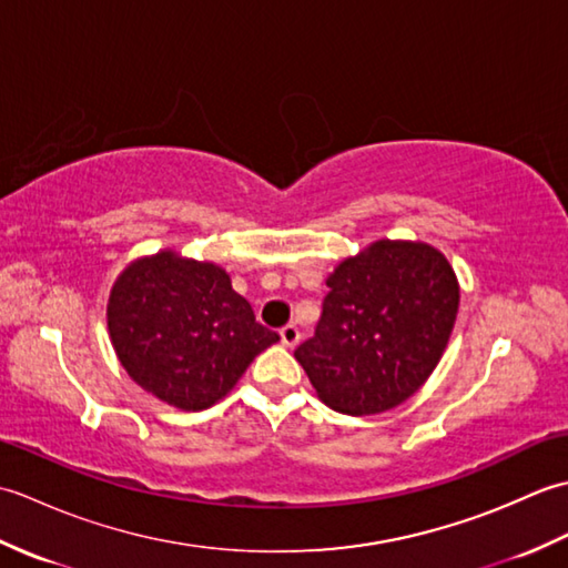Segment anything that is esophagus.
I'll return each mask as SVG.
<instances>
[{
  "label": "esophagus",
  "mask_w": 568,
  "mask_h": 568,
  "mask_svg": "<svg viewBox=\"0 0 568 568\" xmlns=\"http://www.w3.org/2000/svg\"><path fill=\"white\" fill-rule=\"evenodd\" d=\"M281 342L283 346H295L300 342V329L295 327V324H285V327L281 329Z\"/></svg>",
  "instance_id": "1"
}]
</instances>
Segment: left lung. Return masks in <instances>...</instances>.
<instances>
[{
  "instance_id": "8db88e82",
  "label": "left lung",
  "mask_w": 568,
  "mask_h": 568,
  "mask_svg": "<svg viewBox=\"0 0 568 568\" xmlns=\"http://www.w3.org/2000/svg\"><path fill=\"white\" fill-rule=\"evenodd\" d=\"M312 339L295 348L317 395L346 415H378L419 390L449 342L458 283L437 248L376 241L327 277Z\"/></svg>"
}]
</instances>
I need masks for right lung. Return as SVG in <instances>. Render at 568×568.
Here are the masks:
<instances>
[{
  "label": "right lung",
  "mask_w": 568,
  "mask_h": 568,
  "mask_svg": "<svg viewBox=\"0 0 568 568\" xmlns=\"http://www.w3.org/2000/svg\"><path fill=\"white\" fill-rule=\"evenodd\" d=\"M114 352L143 390L180 409H204L234 388L281 336L214 263L161 251L116 277L106 305Z\"/></svg>",
  "instance_id": "obj_1"
}]
</instances>
